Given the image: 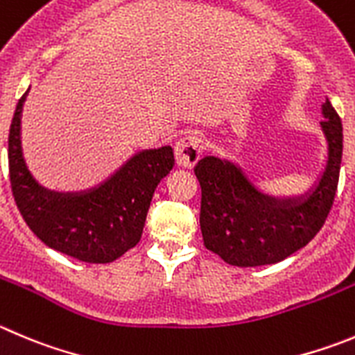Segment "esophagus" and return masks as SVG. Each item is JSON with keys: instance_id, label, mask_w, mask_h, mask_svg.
I'll return each mask as SVG.
<instances>
[{"instance_id": "obj_1", "label": "esophagus", "mask_w": 355, "mask_h": 355, "mask_svg": "<svg viewBox=\"0 0 355 355\" xmlns=\"http://www.w3.org/2000/svg\"><path fill=\"white\" fill-rule=\"evenodd\" d=\"M203 140L200 137H184L175 145V159L180 168H193L201 157Z\"/></svg>"}]
</instances>
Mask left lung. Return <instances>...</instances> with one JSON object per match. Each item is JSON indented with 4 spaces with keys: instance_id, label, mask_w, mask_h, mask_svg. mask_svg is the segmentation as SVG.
<instances>
[{
    "instance_id": "obj_1",
    "label": "left lung",
    "mask_w": 355,
    "mask_h": 355,
    "mask_svg": "<svg viewBox=\"0 0 355 355\" xmlns=\"http://www.w3.org/2000/svg\"><path fill=\"white\" fill-rule=\"evenodd\" d=\"M320 122L327 161L303 196L261 193L238 164L207 155L194 168L201 185L200 224L205 247L231 266L275 264L297 252L320 231L333 207L343 150V128L329 99Z\"/></svg>"
}]
</instances>
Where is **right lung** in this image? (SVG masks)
<instances>
[{"label":"right lung","mask_w":355,"mask_h":355,"mask_svg":"<svg viewBox=\"0 0 355 355\" xmlns=\"http://www.w3.org/2000/svg\"><path fill=\"white\" fill-rule=\"evenodd\" d=\"M28 91L19 99L8 135L12 193L29 230L45 245L84 263L119 259L140 241L159 182L175 164L171 147L132 155L110 178L82 193L42 187L22 157L21 117Z\"/></svg>","instance_id":"add662e5"}]
</instances>
